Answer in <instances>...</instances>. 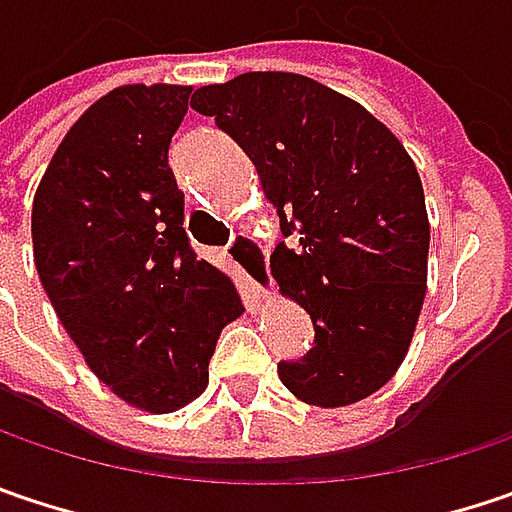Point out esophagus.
Instances as JSON below:
<instances>
[{
    "label": "esophagus",
    "mask_w": 512,
    "mask_h": 512,
    "mask_svg": "<svg viewBox=\"0 0 512 512\" xmlns=\"http://www.w3.org/2000/svg\"><path fill=\"white\" fill-rule=\"evenodd\" d=\"M228 260L240 269V275L252 284L257 295H269L272 292V275H269V263H266V249L257 246L252 237L237 234L226 249Z\"/></svg>",
    "instance_id": "obj_1"
}]
</instances>
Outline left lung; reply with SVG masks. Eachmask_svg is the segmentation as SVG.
Segmentation results:
<instances>
[{
    "label": "left lung",
    "instance_id": "1",
    "mask_svg": "<svg viewBox=\"0 0 512 512\" xmlns=\"http://www.w3.org/2000/svg\"><path fill=\"white\" fill-rule=\"evenodd\" d=\"M191 106L252 159L298 240L269 266L316 339L278 362L281 382L321 408L371 397L406 359L426 295L429 217L406 147L365 106L289 72L202 86Z\"/></svg>",
    "mask_w": 512,
    "mask_h": 512
}]
</instances>
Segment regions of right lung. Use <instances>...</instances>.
I'll list each match as a JSON object with an SVG mask.
<instances>
[{
    "instance_id": "obj_1",
    "label": "right lung",
    "mask_w": 512,
    "mask_h": 512,
    "mask_svg": "<svg viewBox=\"0 0 512 512\" xmlns=\"http://www.w3.org/2000/svg\"><path fill=\"white\" fill-rule=\"evenodd\" d=\"M185 86H121L60 141L34 196V263L89 368L130 406L167 414L208 385V362L243 313L185 234L167 162Z\"/></svg>"
}]
</instances>
